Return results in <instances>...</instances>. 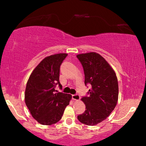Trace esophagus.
<instances>
[{"label": "esophagus", "instance_id": "obj_1", "mask_svg": "<svg viewBox=\"0 0 146 146\" xmlns=\"http://www.w3.org/2000/svg\"><path fill=\"white\" fill-rule=\"evenodd\" d=\"M72 99L74 100H79L80 99V96L78 94H74L72 95Z\"/></svg>", "mask_w": 146, "mask_h": 146}]
</instances>
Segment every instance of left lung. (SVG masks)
Returning <instances> with one entry per match:
<instances>
[{"label":"left lung","mask_w":146,"mask_h":146,"mask_svg":"<svg viewBox=\"0 0 146 146\" xmlns=\"http://www.w3.org/2000/svg\"><path fill=\"white\" fill-rule=\"evenodd\" d=\"M76 57L82 65L85 85H91L88 96L81 99L86 110L78 119L84 124L94 125L106 119L117 104V79L112 68L99 54H80Z\"/></svg>","instance_id":"8db88e82"}]
</instances>
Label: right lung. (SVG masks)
I'll return each mask as SVG.
<instances>
[{
    "instance_id": "obj_1",
    "label": "right lung",
    "mask_w": 146,
    "mask_h": 146,
    "mask_svg": "<svg viewBox=\"0 0 146 146\" xmlns=\"http://www.w3.org/2000/svg\"><path fill=\"white\" fill-rule=\"evenodd\" d=\"M67 54L60 53L44 58L30 76L25 90V100L32 116L42 125H52L62 118L72 96L58 92L60 68Z\"/></svg>"
}]
</instances>
